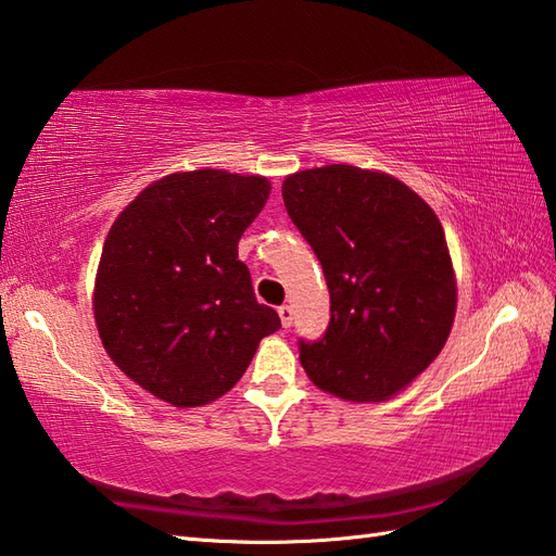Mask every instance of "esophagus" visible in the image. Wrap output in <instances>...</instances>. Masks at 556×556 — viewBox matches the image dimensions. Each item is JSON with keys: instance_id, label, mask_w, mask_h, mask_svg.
<instances>
[{"instance_id": "obj_1", "label": "esophagus", "mask_w": 556, "mask_h": 556, "mask_svg": "<svg viewBox=\"0 0 556 556\" xmlns=\"http://www.w3.org/2000/svg\"><path fill=\"white\" fill-rule=\"evenodd\" d=\"M278 316H280L282 328H290L292 326V306H288V304L278 306Z\"/></svg>"}]
</instances>
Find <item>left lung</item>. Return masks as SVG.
<instances>
[{"label": "left lung", "mask_w": 556, "mask_h": 556, "mask_svg": "<svg viewBox=\"0 0 556 556\" xmlns=\"http://www.w3.org/2000/svg\"><path fill=\"white\" fill-rule=\"evenodd\" d=\"M282 202L330 292L324 338L300 340L306 376L342 400H390L426 371L454 324L456 280L435 212L397 178L348 164L288 176Z\"/></svg>", "instance_id": "1"}]
</instances>
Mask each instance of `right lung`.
<instances>
[{
	"label": "right lung",
	"instance_id": "obj_1",
	"mask_svg": "<svg viewBox=\"0 0 556 556\" xmlns=\"http://www.w3.org/2000/svg\"><path fill=\"white\" fill-rule=\"evenodd\" d=\"M268 194L262 176L185 170L144 188L111 226L94 280L97 330L114 364L154 397L218 400L280 328L238 258Z\"/></svg>",
	"mask_w": 556,
	"mask_h": 556
}]
</instances>
